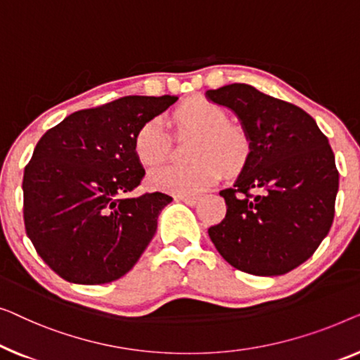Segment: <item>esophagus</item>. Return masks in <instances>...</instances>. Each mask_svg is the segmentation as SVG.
Wrapping results in <instances>:
<instances>
[{"label": "esophagus", "instance_id": "esophagus-1", "mask_svg": "<svg viewBox=\"0 0 360 360\" xmlns=\"http://www.w3.org/2000/svg\"><path fill=\"white\" fill-rule=\"evenodd\" d=\"M176 199L182 200V202H184V204H187V205H195L197 202L200 200V197H199V195H187V194H182V195L176 197Z\"/></svg>", "mask_w": 360, "mask_h": 360}]
</instances>
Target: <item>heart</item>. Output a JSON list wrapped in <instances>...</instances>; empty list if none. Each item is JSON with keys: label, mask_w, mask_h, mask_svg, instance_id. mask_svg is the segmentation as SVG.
Wrapping results in <instances>:
<instances>
[{"label": "heart", "mask_w": 360, "mask_h": 360, "mask_svg": "<svg viewBox=\"0 0 360 360\" xmlns=\"http://www.w3.org/2000/svg\"><path fill=\"white\" fill-rule=\"evenodd\" d=\"M179 134L195 135L186 166H165L150 174V184L176 194H197L220 179L221 171L236 173L250 153V140L241 127L229 122L219 104L192 98L173 112ZM171 139L158 119L146 120L134 135L135 156L145 168H156L169 155Z\"/></svg>", "instance_id": "b5f03b06"}]
</instances>
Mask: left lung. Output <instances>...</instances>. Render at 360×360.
<instances>
[{
	"label": "left lung",
	"mask_w": 360,
	"mask_h": 360,
	"mask_svg": "<svg viewBox=\"0 0 360 360\" xmlns=\"http://www.w3.org/2000/svg\"><path fill=\"white\" fill-rule=\"evenodd\" d=\"M207 96L240 117L251 148L235 184L220 192L226 215L209 229L210 240L238 271L287 274L316 251L333 225L339 173L326 135L298 105L250 84Z\"/></svg>",
	"instance_id": "1"
}]
</instances>
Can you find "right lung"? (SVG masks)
<instances>
[{
    "label": "right lung",
    "instance_id": "obj_1",
    "mask_svg": "<svg viewBox=\"0 0 360 360\" xmlns=\"http://www.w3.org/2000/svg\"><path fill=\"white\" fill-rule=\"evenodd\" d=\"M178 96H125L49 129L24 168V226L45 264L75 283L117 281L135 266L173 197L145 192L134 135Z\"/></svg>",
    "mask_w": 360,
    "mask_h": 360
}]
</instances>
